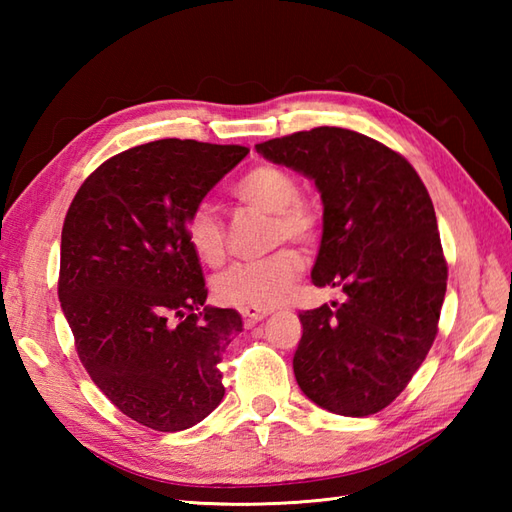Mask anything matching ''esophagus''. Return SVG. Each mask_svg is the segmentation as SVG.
<instances>
[{"instance_id":"34e87169","label":"esophagus","mask_w":512,"mask_h":512,"mask_svg":"<svg viewBox=\"0 0 512 512\" xmlns=\"http://www.w3.org/2000/svg\"><path fill=\"white\" fill-rule=\"evenodd\" d=\"M268 310H255V308H246V310H242V319H244V325L246 328H253L255 323H259V321H264L266 317H268Z\"/></svg>"}]
</instances>
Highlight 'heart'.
<instances>
[{
  "label": "heart",
  "instance_id": "heart-1",
  "mask_svg": "<svg viewBox=\"0 0 512 512\" xmlns=\"http://www.w3.org/2000/svg\"><path fill=\"white\" fill-rule=\"evenodd\" d=\"M239 204L270 215L268 246L286 242L312 246L323 231L321 204L299 193V182L279 165H257L248 169L233 187ZM184 235L195 257L206 266L224 264L228 253L226 224L209 206L193 209L184 222ZM303 273V259L295 248H279L259 262L235 264L213 281V292L226 306L270 310L284 301Z\"/></svg>",
  "mask_w": 512,
  "mask_h": 512
}]
</instances>
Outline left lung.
Returning a JSON list of instances; mask_svg holds the SVG:
<instances>
[{
	"label": "left lung",
	"instance_id": "left-lung-1",
	"mask_svg": "<svg viewBox=\"0 0 512 512\" xmlns=\"http://www.w3.org/2000/svg\"><path fill=\"white\" fill-rule=\"evenodd\" d=\"M301 171L323 200L314 286L345 301L299 314L292 358L303 394L339 416L391 405L427 358L447 292L436 211L398 151L343 127H314L255 145Z\"/></svg>",
	"mask_w": 512,
	"mask_h": 512
}]
</instances>
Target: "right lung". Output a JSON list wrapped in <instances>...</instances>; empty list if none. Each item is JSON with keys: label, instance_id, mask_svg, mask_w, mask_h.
Returning a JSON list of instances; mask_svg holds the SVG:
<instances>
[{"label": "right lung", "instance_id": "right-lung-1", "mask_svg": "<svg viewBox=\"0 0 512 512\" xmlns=\"http://www.w3.org/2000/svg\"><path fill=\"white\" fill-rule=\"evenodd\" d=\"M246 154L180 138L132 147L85 178L65 215L59 301L76 354L143 427L189 429L224 398L217 365L242 317L204 306L184 222Z\"/></svg>", "mask_w": 512, "mask_h": 512}]
</instances>
